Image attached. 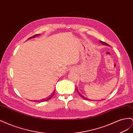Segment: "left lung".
<instances>
[{
    "mask_svg": "<svg viewBox=\"0 0 133 133\" xmlns=\"http://www.w3.org/2000/svg\"><path fill=\"white\" fill-rule=\"evenodd\" d=\"M100 43H101L102 44H104V45H109L107 43H104V42H102V41H100ZM77 91H78V94H79V95H80V96H81V97H82L83 98H84V99H87V98H85V97H84V96L83 95H82L80 94L79 93V92L78 91V90H77Z\"/></svg>",
    "mask_w": 133,
    "mask_h": 133,
    "instance_id": "1",
    "label": "left lung"
}]
</instances>
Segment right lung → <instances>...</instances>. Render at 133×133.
Segmentation results:
<instances>
[{
    "mask_svg": "<svg viewBox=\"0 0 133 133\" xmlns=\"http://www.w3.org/2000/svg\"><path fill=\"white\" fill-rule=\"evenodd\" d=\"M39 35H39V34H35V35H34V36H33V37H31L29 38L28 39H31V38H35V37H37V36H39ZM54 93L52 94L51 95H50L49 97H48V98H46V99H43V100H41V102H45V101H48V100H49V99H50L52 97H53V96H54Z\"/></svg>",
    "mask_w": 133,
    "mask_h": 133,
    "instance_id": "add662e5",
    "label": "right lung"
}]
</instances>
